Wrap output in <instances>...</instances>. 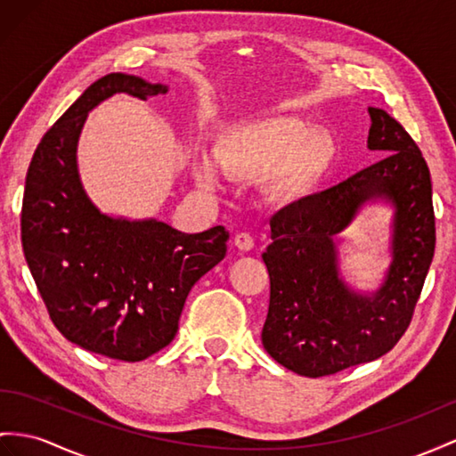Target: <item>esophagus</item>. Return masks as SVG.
Returning <instances> with one entry per match:
<instances>
[{"instance_id": "obj_1", "label": "esophagus", "mask_w": 456, "mask_h": 456, "mask_svg": "<svg viewBox=\"0 0 456 456\" xmlns=\"http://www.w3.org/2000/svg\"><path fill=\"white\" fill-rule=\"evenodd\" d=\"M235 247L240 250V252H248L254 248V239L250 232H237L235 235Z\"/></svg>"}]
</instances>
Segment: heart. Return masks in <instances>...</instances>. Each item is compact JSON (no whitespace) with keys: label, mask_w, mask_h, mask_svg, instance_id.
Masks as SVG:
<instances>
[{"label":"heart","mask_w":456,"mask_h":456,"mask_svg":"<svg viewBox=\"0 0 456 456\" xmlns=\"http://www.w3.org/2000/svg\"><path fill=\"white\" fill-rule=\"evenodd\" d=\"M337 158L330 133L297 117H265L239 125L224 136L217 151H198L192 173L198 184L219 186L229 167L235 173H273V189L283 198L310 194L328 177Z\"/></svg>","instance_id":"obj_1"}]
</instances>
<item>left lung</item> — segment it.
I'll list each match as a JSON object with an SVG mask.
<instances>
[{"mask_svg":"<svg viewBox=\"0 0 456 456\" xmlns=\"http://www.w3.org/2000/svg\"><path fill=\"white\" fill-rule=\"evenodd\" d=\"M368 113V148L383 158L270 219L273 242L262 258L272 289L262 343L275 362L305 378L331 376L389 353L412 320L434 258L428 163L387 111ZM378 201L394 208L392 264L376 291H358L340 273V232L362 207Z\"/></svg>","mask_w":456,"mask_h":456,"instance_id":"obj_1","label":"left lung"}]
</instances>
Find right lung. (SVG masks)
I'll return each instance as SVG.
<instances>
[{
    "mask_svg": "<svg viewBox=\"0 0 456 456\" xmlns=\"http://www.w3.org/2000/svg\"><path fill=\"white\" fill-rule=\"evenodd\" d=\"M167 90L134 75L102 77L44 134L27 173L20 237L44 305L67 341L113 360L167 346L191 289L227 252L225 227L189 235L154 217H113L80 181L88 113L115 94L146 100Z\"/></svg>",
    "mask_w": 456,
    "mask_h": 456,
    "instance_id": "add662e5",
    "label": "right lung"
}]
</instances>
